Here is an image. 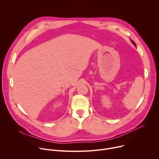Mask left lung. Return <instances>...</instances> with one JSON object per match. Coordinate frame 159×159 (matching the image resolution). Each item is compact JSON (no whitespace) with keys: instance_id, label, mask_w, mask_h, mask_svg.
<instances>
[{"instance_id":"obj_1","label":"left lung","mask_w":159,"mask_h":159,"mask_svg":"<svg viewBox=\"0 0 159 159\" xmlns=\"http://www.w3.org/2000/svg\"><path fill=\"white\" fill-rule=\"evenodd\" d=\"M132 42L133 43V44H134V46H136V44H135V42H133V41H132Z\"/></svg>"}]
</instances>
